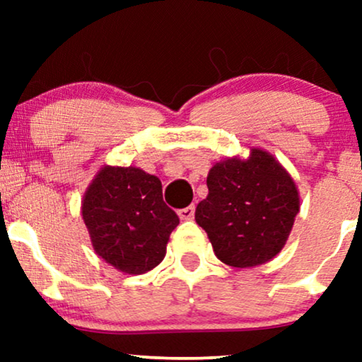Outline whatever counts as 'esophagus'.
I'll use <instances>...</instances> for the list:
<instances>
[{
	"instance_id": "1",
	"label": "esophagus",
	"mask_w": 362,
	"mask_h": 362,
	"mask_svg": "<svg viewBox=\"0 0 362 362\" xmlns=\"http://www.w3.org/2000/svg\"><path fill=\"white\" fill-rule=\"evenodd\" d=\"M194 213H195L194 204L187 206V207H184V209H178V216H180V219H192Z\"/></svg>"
}]
</instances>
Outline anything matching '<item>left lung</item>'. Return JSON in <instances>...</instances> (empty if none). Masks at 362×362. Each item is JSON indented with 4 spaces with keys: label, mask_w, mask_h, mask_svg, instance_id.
<instances>
[{
    "label": "left lung",
    "mask_w": 362,
    "mask_h": 362,
    "mask_svg": "<svg viewBox=\"0 0 362 362\" xmlns=\"http://www.w3.org/2000/svg\"><path fill=\"white\" fill-rule=\"evenodd\" d=\"M209 194L195 209L216 257L233 267L265 264L282 250L300 211L296 185L262 149L224 160L207 175Z\"/></svg>",
    "instance_id": "1"
}]
</instances>
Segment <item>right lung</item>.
<instances>
[{
	"mask_svg": "<svg viewBox=\"0 0 362 362\" xmlns=\"http://www.w3.org/2000/svg\"><path fill=\"white\" fill-rule=\"evenodd\" d=\"M81 213L95 252L126 274L156 267L180 223L165 204L160 178L132 167L102 168L83 197Z\"/></svg>",
	"mask_w": 362,
	"mask_h": 362,
	"instance_id": "obj_1",
	"label": "right lung"
}]
</instances>
